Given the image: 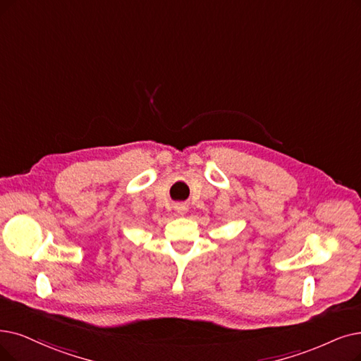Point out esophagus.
<instances>
[{
	"label": "esophagus",
	"instance_id": "34e87169",
	"mask_svg": "<svg viewBox=\"0 0 361 361\" xmlns=\"http://www.w3.org/2000/svg\"><path fill=\"white\" fill-rule=\"evenodd\" d=\"M175 210H176L179 214H183L186 210H188V207H186L185 204H176V206H175Z\"/></svg>",
	"mask_w": 361,
	"mask_h": 361
}]
</instances>
